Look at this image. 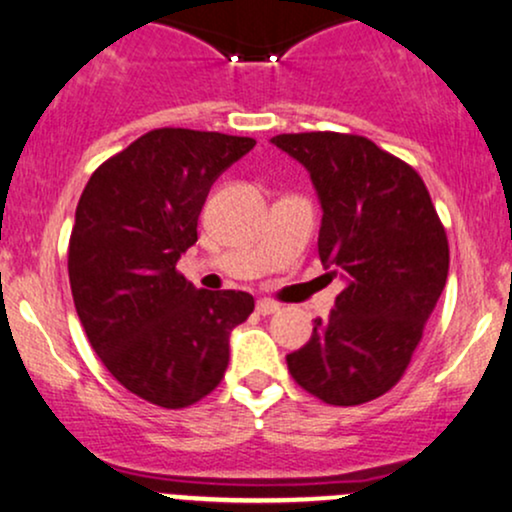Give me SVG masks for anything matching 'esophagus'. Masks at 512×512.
Masks as SVG:
<instances>
[{"instance_id": "34e87169", "label": "esophagus", "mask_w": 512, "mask_h": 512, "mask_svg": "<svg viewBox=\"0 0 512 512\" xmlns=\"http://www.w3.org/2000/svg\"><path fill=\"white\" fill-rule=\"evenodd\" d=\"M255 308H257V313H260V315H272V313H276V310H279V303L269 301V298H260Z\"/></svg>"}]
</instances>
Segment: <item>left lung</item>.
<instances>
[{
	"mask_svg": "<svg viewBox=\"0 0 512 512\" xmlns=\"http://www.w3.org/2000/svg\"><path fill=\"white\" fill-rule=\"evenodd\" d=\"M308 168L322 204L317 252L346 281L327 320L286 356L291 378L334 407L399 383L445 289L448 236L424 180L370 139L342 132L276 134Z\"/></svg>",
	"mask_w": 512,
	"mask_h": 512,
	"instance_id": "left-lung-1",
	"label": "left lung"
}]
</instances>
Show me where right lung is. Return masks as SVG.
I'll use <instances>...</instances> for the list:
<instances>
[{"label": "right lung", "mask_w": 512, "mask_h": 512, "mask_svg": "<svg viewBox=\"0 0 512 512\" xmlns=\"http://www.w3.org/2000/svg\"><path fill=\"white\" fill-rule=\"evenodd\" d=\"M250 137L161 127L96 168L69 238V284L88 342L132 395L163 409L207 397L228 337L255 310L245 291L195 289L175 264L197 243L214 180Z\"/></svg>", "instance_id": "obj_1"}]
</instances>
